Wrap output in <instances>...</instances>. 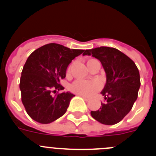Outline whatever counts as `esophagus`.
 <instances>
[{"label": "esophagus", "instance_id": "obj_1", "mask_svg": "<svg viewBox=\"0 0 156 156\" xmlns=\"http://www.w3.org/2000/svg\"><path fill=\"white\" fill-rule=\"evenodd\" d=\"M80 96H81V97L83 98L86 101H87L90 100V97H87V96H85V95H81V94H79Z\"/></svg>", "mask_w": 156, "mask_h": 156}]
</instances>
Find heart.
I'll list each match as a JSON object with an SVG mask.
<instances>
[{
    "label": "heart",
    "mask_w": 156,
    "mask_h": 156,
    "mask_svg": "<svg viewBox=\"0 0 156 156\" xmlns=\"http://www.w3.org/2000/svg\"><path fill=\"white\" fill-rule=\"evenodd\" d=\"M92 60V59H91ZM90 61V60H89ZM88 61V62H89ZM71 66L68 69V74L70 73ZM101 88V83L98 80H77L74 81L70 86V90L76 94H79L81 95L89 96L93 94Z\"/></svg>",
    "instance_id": "obj_1"
}]
</instances>
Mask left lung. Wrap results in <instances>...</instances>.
Segmentation results:
<instances>
[{"instance_id":"1","label":"left lung","mask_w":156,"mask_h":156,"mask_svg":"<svg viewBox=\"0 0 156 156\" xmlns=\"http://www.w3.org/2000/svg\"><path fill=\"white\" fill-rule=\"evenodd\" d=\"M101 62L106 74V83L101 94L105 103L91 111L94 119L105 125L120 122L129 112L137 98L140 73L135 63L125 54L113 48L100 47L84 51Z\"/></svg>"}]
</instances>
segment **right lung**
<instances>
[{
	"label": "right lung",
	"mask_w": 156,
	"mask_h": 156,
	"mask_svg": "<svg viewBox=\"0 0 156 156\" xmlns=\"http://www.w3.org/2000/svg\"><path fill=\"white\" fill-rule=\"evenodd\" d=\"M84 51L58 44H48L34 51L22 71L19 88L27 114L37 122L47 124L62 116L71 99L70 92L52 94L64 87L59 84L73 59Z\"/></svg>",
	"instance_id": "add662e5"
}]
</instances>
